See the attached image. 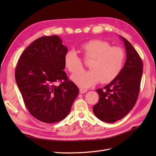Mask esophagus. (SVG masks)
<instances>
[{"label":"esophagus","mask_w":156,"mask_h":156,"mask_svg":"<svg viewBox=\"0 0 156 156\" xmlns=\"http://www.w3.org/2000/svg\"><path fill=\"white\" fill-rule=\"evenodd\" d=\"M87 92V90H86V89H84V88H80V94H84Z\"/></svg>","instance_id":"esophagus-1"}]
</instances>
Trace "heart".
<instances>
[{
    "label": "heart",
    "mask_w": 156,
    "mask_h": 156,
    "mask_svg": "<svg viewBox=\"0 0 156 156\" xmlns=\"http://www.w3.org/2000/svg\"><path fill=\"white\" fill-rule=\"evenodd\" d=\"M86 59H91L87 72H80L72 77L78 87L88 88L97 84L108 83L120 74L123 67L125 53L118 46H111L108 42L93 39L81 46ZM64 64L68 70L75 74L82 69L80 58L74 50L69 51L64 56Z\"/></svg>",
    "instance_id": "obj_1"
}]
</instances>
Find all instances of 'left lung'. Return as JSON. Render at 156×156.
<instances>
[{
    "label": "left lung",
    "instance_id": "left-lung-1",
    "mask_svg": "<svg viewBox=\"0 0 156 156\" xmlns=\"http://www.w3.org/2000/svg\"><path fill=\"white\" fill-rule=\"evenodd\" d=\"M126 49L125 64L121 72L103 88H98V103L93 107L94 115L100 120L112 123L125 117L136 103L142 74L143 62L130 42L120 36Z\"/></svg>",
    "mask_w": 156,
    "mask_h": 156
}]
</instances>
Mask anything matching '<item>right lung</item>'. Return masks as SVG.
Wrapping results in <instances>:
<instances>
[{
	"label": "right lung",
	"mask_w": 156,
	"mask_h": 156,
	"mask_svg": "<svg viewBox=\"0 0 156 156\" xmlns=\"http://www.w3.org/2000/svg\"><path fill=\"white\" fill-rule=\"evenodd\" d=\"M67 52L58 36H44L20 56L15 73L16 84L27 110L39 121L54 123L63 120L79 93L64 71Z\"/></svg>",
	"instance_id": "right-lung-1"
}]
</instances>
